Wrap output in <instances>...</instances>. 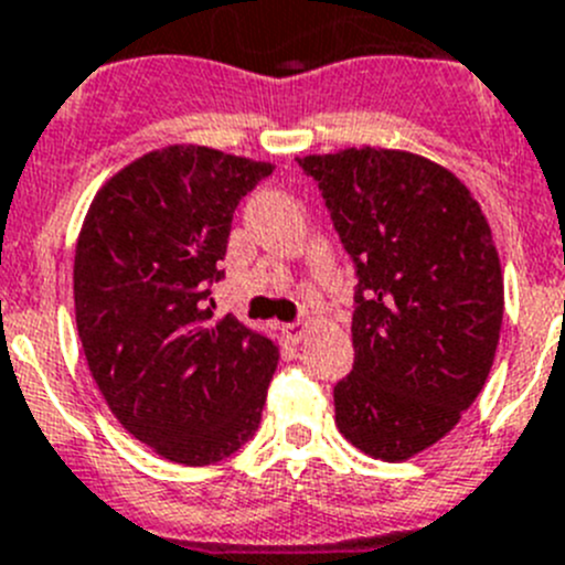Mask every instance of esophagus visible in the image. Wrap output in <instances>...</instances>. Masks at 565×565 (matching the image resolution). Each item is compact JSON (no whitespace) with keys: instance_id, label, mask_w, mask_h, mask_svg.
<instances>
[{"instance_id":"34e87169","label":"esophagus","mask_w":565,"mask_h":565,"mask_svg":"<svg viewBox=\"0 0 565 565\" xmlns=\"http://www.w3.org/2000/svg\"><path fill=\"white\" fill-rule=\"evenodd\" d=\"M308 330H310L308 321H291V324H282V332H286L288 341H294V343L302 341V338L308 335Z\"/></svg>"}]
</instances>
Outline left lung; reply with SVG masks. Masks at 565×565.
I'll return each mask as SVG.
<instances>
[{"label": "left lung", "instance_id": "obj_1", "mask_svg": "<svg viewBox=\"0 0 565 565\" xmlns=\"http://www.w3.org/2000/svg\"><path fill=\"white\" fill-rule=\"evenodd\" d=\"M354 263V366L335 424L360 452L407 460L477 399L504 313L491 227L444 166L394 149L297 158Z\"/></svg>", "mask_w": 565, "mask_h": 565}]
</instances>
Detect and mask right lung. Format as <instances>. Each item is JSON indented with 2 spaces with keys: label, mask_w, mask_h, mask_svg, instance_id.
<instances>
[{
  "label": "right lung",
  "mask_w": 565,
  "mask_h": 565,
  "mask_svg": "<svg viewBox=\"0 0 565 565\" xmlns=\"http://www.w3.org/2000/svg\"><path fill=\"white\" fill-rule=\"evenodd\" d=\"M271 163L207 147L149 152L102 185L74 255L85 360L113 416L163 458L207 466L260 424L277 347L213 319L233 213Z\"/></svg>",
  "instance_id": "right-lung-1"
}]
</instances>
